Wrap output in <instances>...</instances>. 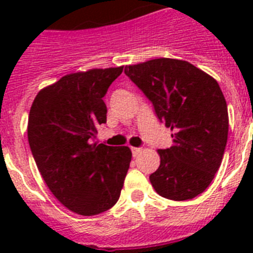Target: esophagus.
<instances>
[{
    "label": "esophagus",
    "mask_w": 253,
    "mask_h": 253,
    "mask_svg": "<svg viewBox=\"0 0 253 253\" xmlns=\"http://www.w3.org/2000/svg\"><path fill=\"white\" fill-rule=\"evenodd\" d=\"M131 152H132L134 156H138L142 152V148H139V147H131Z\"/></svg>",
    "instance_id": "esophagus-1"
}]
</instances>
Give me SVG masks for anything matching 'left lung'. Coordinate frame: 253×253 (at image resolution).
I'll use <instances>...</instances> for the list:
<instances>
[{
    "mask_svg": "<svg viewBox=\"0 0 253 253\" xmlns=\"http://www.w3.org/2000/svg\"><path fill=\"white\" fill-rule=\"evenodd\" d=\"M125 73L173 131V146L158 151L160 166L150 176L154 189L173 201L204 193L227 144V103L218 83L188 61L167 57L126 65Z\"/></svg>",
    "mask_w": 253,
    "mask_h": 253,
    "instance_id": "8db88e82",
    "label": "left lung"
}]
</instances>
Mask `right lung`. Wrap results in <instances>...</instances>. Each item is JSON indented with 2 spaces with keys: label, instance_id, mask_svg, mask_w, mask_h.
I'll use <instances>...</instances> for the list:
<instances>
[{
  "label": "right lung",
  "instance_id": "obj_1",
  "mask_svg": "<svg viewBox=\"0 0 253 253\" xmlns=\"http://www.w3.org/2000/svg\"><path fill=\"white\" fill-rule=\"evenodd\" d=\"M122 71L67 75L42 89L30 109L27 136L38 169L53 196L80 215L113 208L130 168L128 147L91 143L106 123L103 97Z\"/></svg>",
  "mask_w": 253,
  "mask_h": 253
}]
</instances>
